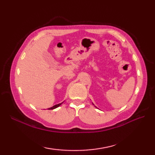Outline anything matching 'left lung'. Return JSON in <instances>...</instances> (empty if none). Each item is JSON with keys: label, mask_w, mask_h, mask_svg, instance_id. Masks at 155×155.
<instances>
[{"label": "left lung", "mask_w": 155, "mask_h": 155, "mask_svg": "<svg viewBox=\"0 0 155 155\" xmlns=\"http://www.w3.org/2000/svg\"><path fill=\"white\" fill-rule=\"evenodd\" d=\"M94 107H95V106H94Z\"/></svg>", "instance_id": "8db88e82"}]
</instances>
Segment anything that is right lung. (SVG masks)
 Wrapping results in <instances>:
<instances>
[{
    "instance_id": "right-lung-1",
    "label": "right lung",
    "mask_w": 155,
    "mask_h": 155,
    "mask_svg": "<svg viewBox=\"0 0 155 155\" xmlns=\"http://www.w3.org/2000/svg\"><path fill=\"white\" fill-rule=\"evenodd\" d=\"M62 103H59V104H56V105H54V106H53L52 107H51V108H48V110H52V109H54V108H57V107H58L59 106H60V105H61V104H62Z\"/></svg>"
}]
</instances>
